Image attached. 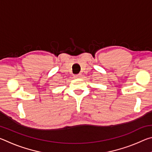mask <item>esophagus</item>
<instances>
[{
	"instance_id": "obj_1",
	"label": "esophagus",
	"mask_w": 152,
	"mask_h": 152,
	"mask_svg": "<svg viewBox=\"0 0 152 152\" xmlns=\"http://www.w3.org/2000/svg\"><path fill=\"white\" fill-rule=\"evenodd\" d=\"M80 76H81V74H76V75L74 76V78H80Z\"/></svg>"
}]
</instances>
